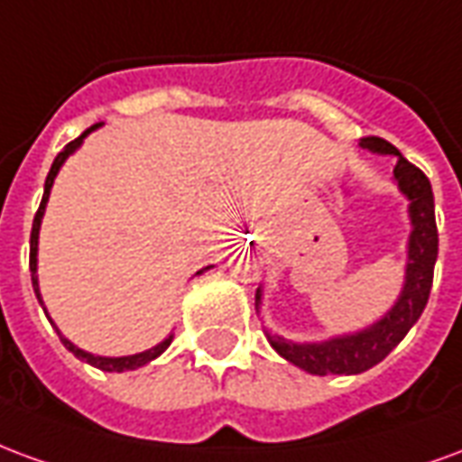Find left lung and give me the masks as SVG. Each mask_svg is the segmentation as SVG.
Listing matches in <instances>:
<instances>
[{"label":"left lung","instance_id":"8db88e82","mask_svg":"<svg viewBox=\"0 0 462 462\" xmlns=\"http://www.w3.org/2000/svg\"><path fill=\"white\" fill-rule=\"evenodd\" d=\"M361 148L376 152V155H393L396 168H393V182L401 195L408 200V220H411V235L406 245V277L403 287L393 307L368 324L366 329L354 331V334H341L324 341H291L277 334H267L272 348L287 358L290 364L300 366L314 376H354L364 374L371 366L393 351L406 337L411 327L420 319L426 310L430 284H433V267L438 260V230H436V202L430 182L416 165L401 155L396 145H391L383 138L368 135L358 141ZM262 307V287L254 294V310Z\"/></svg>","mask_w":462,"mask_h":462}]
</instances>
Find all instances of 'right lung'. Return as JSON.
I'll list each match as a JSON object with an SVG mask.
<instances>
[{
	"label": "right lung",
	"instance_id": "right-lung-1",
	"mask_svg": "<svg viewBox=\"0 0 462 462\" xmlns=\"http://www.w3.org/2000/svg\"><path fill=\"white\" fill-rule=\"evenodd\" d=\"M104 123H96V125H91V128H86L76 141H71L69 145H66L64 151L59 152L54 158V162H51V171H49V175H46V182H44V198H42V205H39V210H36L34 215V225H32V240H29V270H32V287H34V294L36 300H39V304L44 307V300H42V291H39V277H36V254H39V230H42V220H44V212H46V202H49V195H51V188H54V180L56 175H59V171H61V165L66 162V158L69 155H74L79 148H81V143H84V138L88 135L91 131H96V128H101ZM212 267V264H210ZM210 267H205V270H210ZM205 270H200L198 274H202ZM44 314H46V307H44ZM49 317V314H46ZM49 321H51V317H49ZM54 324V321H51ZM56 334H59V339H61V344H64L71 354H74L76 358H81V361H86V364H91V366L101 368V371H111V374H123V371H135V368L145 366V364H151L152 358H158L165 351V348L171 346L172 341V334H168L165 339L161 341V344H155V346L145 348V351H141V354H131V356H98V354H91V351H84V348H79L74 344V341H69L59 331V327L54 324Z\"/></svg>",
	"mask_w": 462,
	"mask_h": 462
}]
</instances>
